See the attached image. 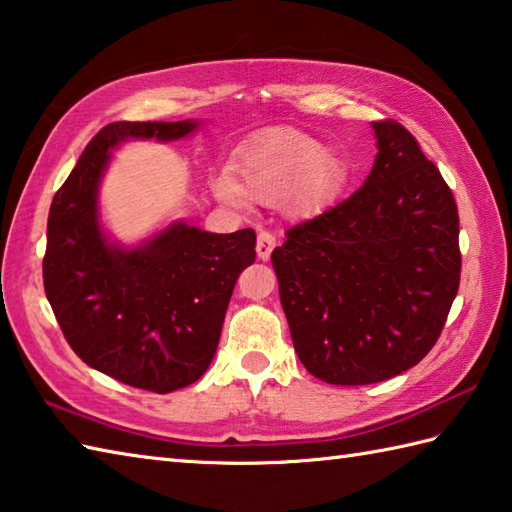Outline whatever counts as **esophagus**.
Returning a JSON list of instances; mask_svg holds the SVG:
<instances>
[{
    "label": "esophagus",
    "mask_w": 512,
    "mask_h": 512,
    "mask_svg": "<svg viewBox=\"0 0 512 512\" xmlns=\"http://www.w3.org/2000/svg\"><path fill=\"white\" fill-rule=\"evenodd\" d=\"M275 248V237L273 233H268V230H259L257 233V257L262 259V262H266V259H270V253H273Z\"/></svg>",
    "instance_id": "34e87169"
}]
</instances>
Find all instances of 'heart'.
<instances>
[{"mask_svg":"<svg viewBox=\"0 0 512 512\" xmlns=\"http://www.w3.org/2000/svg\"><path fill=\"white\" fill-rule=\"evenodd\" d=\"M344 184L342 159L297 130H277L257 139L237 155L235 173L222 168L210 177V190L222 204L248 208L253 199L264 204L282 199L284 213L293 219L324 213Z\"/></svg>","mask_w":512,"mask_h":512,"instance_id":"1","label":"heart"}]
</instances>
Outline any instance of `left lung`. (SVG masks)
I'll return each instance as SVG.
<instances>
[{"mask_svg":"<svg viewBox=\"0 0 512 512\" xmlns=\"http://www.w3.org/2000/svg\"><path fill=\"white\" fill-rule=\"evenodd\" d=\"M346 202L273 250L290 337L310 375L364 386L422 362L459 288V217L442 173L397 122Z\"/></svg>","mask_w":512,"mask_h":512,"instance_id":"8db88e82","label":"left lung"}]
</instances>
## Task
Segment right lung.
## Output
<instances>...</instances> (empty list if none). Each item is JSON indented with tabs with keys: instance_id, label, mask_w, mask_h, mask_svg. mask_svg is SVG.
<instances>
[{
	"instance_id": "1",
	"label": "right lung",
	"mask_w": 512,
	"mask_h": 512,
	"mask_svg": "<svg viewBox=\"0 0 512 512\" xmlns=\"http://www.w3.org/2000/svg\"><path fill=\"white\" fill-rule=\"evenodd\" d=\"M199 126L108 124L48 213L44 288L70 348L99 373L162 395L197 382L213 362L237 277L255 262V230L219 235L173 219L122 244L102 224L99 188L122 144L179 142Z\"/></svg>"
}]
</instances>
